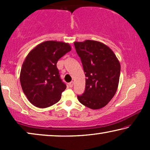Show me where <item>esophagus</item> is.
<instances>
[{"mask_svg":"<svg viewBox=\"0 0 150 150\" xmlns=\"http://www.w3.org/2000/svg\"><path fill=\"white\" fill-rule=\"evenodd\" d=\"M73 85H74V82L73 81L70 82V83L68 84V85H69V87H73Z\"/></svg>","mask_w":150,"mask_h":150,"instance_id":"1","label":"esophagus"}]
</instances>
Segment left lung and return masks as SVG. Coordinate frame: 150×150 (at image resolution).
<instances>
[{"label": "left lung", "mask_w": 150, "mask_h": 150, "mask_svg": "<svg viewBox=\"0 0 150 150\" xmlns=\"http://www.w3.org/2000/svg\"><path fill=\"white\" fill-rule=\"evenodd\" d=\"M77 54L85 73V90L78 96L82 104L91 109L105 106L115 94L121 65L115 54L103 43L93 40L75 42Z\"/></svg>", "instance_id": "8db88e82"}]
</instances>
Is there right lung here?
<instances>
[{"mask_svg": "<svg viewBox=\"0 0 150 150\" xmlns=\"http://www.w3.org/2000/svg\"><path fill=\"white\" fill-rule=\"evenodd\" d=\"M71 50L68 43L46 41L26 56L20 81L24 93L35 106L47 108L60 100L66 85L61 81L57 63Z\"/></svg>", "mask_w": 150, "mask_h": 150, "instance_id": "obj_1", "label": "right lung"}]
</instances>
